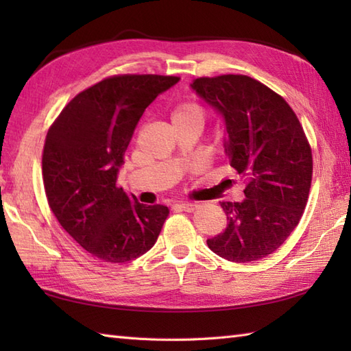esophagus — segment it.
I'll list each match as a JSON object with an SVG mask.
<instances>
[{"label":"esophagus","instance_id":"esophagus-1","mask_svg":"<svg viewBox=\"0 0 351 351\" xmlns=\"http://www.w3.org/2000/svg\"><path fill=\"white\" fill-rule=\"evenodd\" d=\"M176 206H178V208H181L182 211L191 213V211H195V210H196V208H197V204H193V202H182V204H178Z\"/></svg>","mask_w":351,"mask_h":351}]
</instances>
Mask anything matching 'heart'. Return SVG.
<instances>
[{
	"label": "heart",
	"mask_w": 351,
	"mask_h": 351,
	"mask_svg": "<svg viewBox=\"0 0 351 351\" xmlns=\"http://www.w3.org/2000/svg\"><path fill=\"white\" fill-rule=\"evenodd\" d=\"M171 121L176 122V121H199L202 122L205 121V114H204V110L200 108L196 104H182V106L178 107L173 114H171Z\"/></svg>",
	"instance_id": "1"
}]
</instances>
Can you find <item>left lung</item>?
Listing matches in <instances>:
<instances>
[{"label":"left lung","instance_id":"8db88e82","mask_svg":"<svg viewBox=\"0 0 351 351\" xmlns=\"http://www.w3.org/2000/svg\"><path fill=\"white\" fill-rule=\"evenodd\" d=\"M190 87L221 116L225 154L247 184L241 202H220L228 225L208 247L232 263L271 255L299 225L309 196L312 154L299 119L250 77L196 78Z\"/></svg>","mask_w":351,"mask_h":351}]
</instances>
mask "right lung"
<instances>
[{"label":"right lung","instance_id":"obj_1","mask_svg":"<svg viewBox=\"0 0 351 351\" xmlns=\"http://www.w3.org/2000/svg\"><path fill=\"white\" fill-rule=\"evenodd\" d=\"M180 78L119 75L78 93L45 140L42 173L48 204L81 247L104 263L136 259L154 247L169 215L117 185L137 122Z\"/></svg>","mask_w":351,"mask_h":351}]
</instances>
